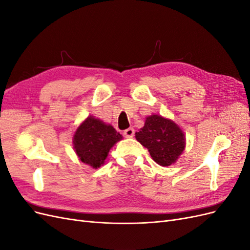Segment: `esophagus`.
I'll return each instance as SVG.
<instances>
[{"label": "esophagus", "instance_id": "esophagus-1", "mask_svg": "<svg viewBox=\"0 0 250 250\" xmlns=\"http://www.w3.org/2000/svg\"><path fill=\"white\" fill-rule=\"evenodd\" d=\"M124 137H126V138H132L133 135H134V129L133 128H127L126 130H124Z\"/></svg>", "mask_w": 250, "mask_h": 250}]
</instances>
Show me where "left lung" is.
<instances>
[{"label": "left lung", "mask_w": 250, "mask_h": 250, "mask_svg": "<svg viewBox=\"0 0 250 250\" xmlns=\"http://www.w3.org/2000/svg\"><path fill=\"white\" fill-rule=\"evenodd\" d=\"M135 138L148 149L153 161L164 167L175 163L186 145L180 128L172 121L156 115L146 119Z\"/></svg>", "instance_id": "obj_1"}]
</instances>
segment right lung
I'll use <instances>...</instances> for the list:
<instances>
[{
    "label": "right lung",
    "mask_w": 250,
    "mask_h": 250,
    "mask_svg": "<svg viewBox=\"0 0 250 250\" xmlns=\"http://www.w3.org/2000/svg\"><path fill=\"white\" fill-rule=\"evenodd\" d=\"M120 140H122V135L112 126L88 117L75 132L74 148L82 163L99 168L110 148Z\"/></svg>",
    "instance_id": "add662e5"
}]
</instances>
